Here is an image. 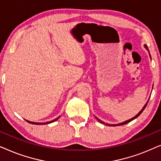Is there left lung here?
<instances>
[{"label": "left lung", "mask_w": 161, "mask_h": 161, "mask_svg": "<svg viewBox=\"0 0 161 161\" xmlns=\"http://www.w3.org/2000/svg\"><path fill=\"white\" fill-rule=\"evenodd\" d=\"M144 47L146 48V49L148 50L149 51V50H148V47H147V45H144ZM149 56H150V58H151V56H150V53H149ZM148 102H149V100H147V103L146 104H145L144 105V107H143V108L141 110V111L138 112V114H137V115H136L135 116H134V117H133V118H131V119H128V120H127V121H125V122H122V123H119V124H113V125H111V124H108V123H105V122H103V121H101L100 119H98L97 117H96L95 116V118L97 119V121L98 122H100V123H102V124H104V125H108V126H118V125H125V124H127V123H129L130 122H131V121H133V119H136L138 117V116L140 115L143 112V111H144V110L145 109V108H146V106L147 105V103H148Z\"/></svg>", "instance_id": "left-lung-1"}]
</instances>
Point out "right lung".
<instances>
[{
    "label": "right lung",
    "mask_w": 161,
    "mask_h": 161,
    "mask_svg": "<svg viewBox=\"0 0 161 161\" xmlns=\"http://www.w3.org/2000/svg\"><path fill=\"white\" fill-rule=\"evenodd\" d=\"M59 118V116L58 118H56V119H53V120H52V121H50V122H44V123H39V122H31V121H28V120H26L25 119V121L26 122H29L30 124H33V125H46V124H50V123H52V122H55V121H56L57 119H58Z\"/></svg>",
    "instance_id": "right-lung-1"
}]
</instances>
